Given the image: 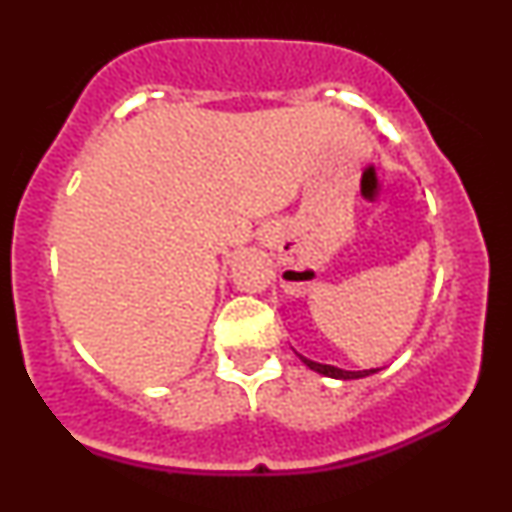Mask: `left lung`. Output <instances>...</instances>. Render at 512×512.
Masks as SVG:
<instances>
[{"label":"left lung","instance_id":"left-lung-1","mask_svg":"<svg viewBox=\"0 0 512 512\" xmlns=\"http://www.w3.org/2000/svg\"><path fill=\"white\" fill-rule=\"evenodd\" d=\"M301 361L308 366L310 370H315V373H322L327 375V378H337V380H356V378H366L370 373H378V368H370V370H342L337 366H327V363H315L310 361V358L301 356Z\"/></svg>","mask_w":512,"mask_h":512}]
</instances>
